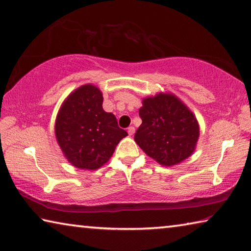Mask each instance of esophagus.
Listing matches in <instances>:
<instances>
[{"label":"esophagus","mask_w":251,"mask_h":251,"mask_svg":"<svg viewBox=\"0 0 251 251\" xmlns=\"http://www.w3.org/2000/svg\"><path fill=\"white\" fill-rule=\"evenodd\" d=\"M127 131H128V135L129 136H133L134 133H135V127L134 126L128 127V129H127Z\"/></svg>","instance_id":"34e87169"}]
</instances>
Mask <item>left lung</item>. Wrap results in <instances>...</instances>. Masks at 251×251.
Wrapping results in <instances>:
<instances>
[{
    "instance_id": "1",
    "label": "left lung",
    "mask_w": 251,
    "mask_h": 251,
    "mask_svg": "<svg viewBox=\"0 0 251 251\" xmlns=\"http://www.w3.org/2000/svg\"><path fill=\"white\" fill-rule=\"evenodd\" d=\"M142 125L135 142L163 166H174L193 154L199 137L196 116L176 95L158 93L143 99Z\"/></svg>"
}]
</instances>
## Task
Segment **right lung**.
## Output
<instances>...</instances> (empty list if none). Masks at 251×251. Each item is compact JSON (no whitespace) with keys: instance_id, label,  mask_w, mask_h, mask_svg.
<instances>
[{"instance_id":"right-lung-1","label":"right lung","mask_w":251,"mask_h":251,"mask_svg":"<svg viewBox=\"0 0 251 251\" xmlns=\"http://www.w3.org/2000/svg\"><path fill=\"white\" fill-rule=\"evenodd\" d=\"M126 136L115 115L103 109V94L93 84L72 92L55 121V137L65 158L74 167L86 171L107 163Z\"/></svg>"}]
</instances>
